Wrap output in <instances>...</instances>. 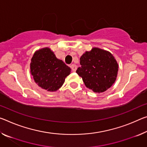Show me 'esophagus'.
<instances>
[{
  "instance_id": "esophagus-1",
  "label": "esophagus",
  "mask_w": 147,
  "mask_h": 147,
  "mask_svg": "<svg viewBox=\"0 0 147 147\" xmlns=\"http://www.w3.org/2000/svg\"><path fill=\"white\" fill-rule=\"evenodd\" d=\"M70 67H71V68L72 69V71L73 72H75L76 69H77V67H76V65L75 64H72Z\"/></svg>"
}]
</instances>
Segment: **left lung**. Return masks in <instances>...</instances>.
Here are the masks:
<instances>
[{"instance_id":"obj_1","label":"left lung","mask_w":147,"mask_h":147,"mask_svg":"<svg viewBox=\"0 0 147 147\" xmlns=\"http://www.w3.org/2000/svg\"><path fill=\"white\" fill-rule=\"evenodd\" d=\"M81 67L76 70L85 86L95 93L110 88L117 77L118 65L109 51L94 47L80 58Z\"/></svg>"}]
</instances>
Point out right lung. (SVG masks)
I'll return each instance as SVG.
<instances>
[{
	"mask_svg": "<svg viewBox=\"0 0 147 147\" xmlns=\"http://www.w3.org/2000/svg\"><path fill=\"white\" fill-rule=\"evenodd\" d=\"M71 69L57 59L52 50L43 48L36 50L31 58L30 72L37 85L53 92L61 87Z\"/></svg>",
	"mask_w": 147,
	"mask_h": 147,
	"instance_id": "right-lung-1",
	"label": "right lung"
}]
</instances>
